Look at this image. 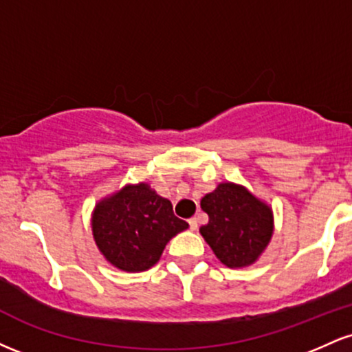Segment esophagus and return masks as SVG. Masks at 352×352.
Returning a JSON list of instances; mask_svg holds the SVG:
<instances>
[{
    "label": "esophagus",
    "instance_id": "esophagus-1",
    "mask_svg": "<svg viewBox=\"0 0 352 352\" xmlns=\"http://www.w3.org/2000/svg\"><path fill=\"white\" fill-rule=\"evenodd\" d=\"M188 225H190V230H193V232H195V230L199 228V221H197V218H195V217L190 218V220H188Z\"/></svg>",
    "mask_w": 352,
    "mask_h": 352
}]
</instances>
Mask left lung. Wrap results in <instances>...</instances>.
Returning a JSON list of instances; mask_svg holds the SVG:
<instances>
[{"instance_id": "1", "label": "left lung", "mask_w": 352, "mask_h": 352, "mask_svg": "<svg viewBox=\"0 0 352 352\" xmlns=\"http://www.w3.org/2000/svg\"><path fill=\"white\" fill-rule=\"evenodd\" d=\"M208 223L201 236L230 268L252 265L270 243L273 215L270 207L235 184H220L200 201Z\"/></svg>"}]
</instances>
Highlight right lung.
Returning <instances> with one entry per match:
<instances>
[{"label":"right lung","mask_w":352,"mask_h":352,"mask_svg":"<svg viewBox=\"0 0 352 352\" xmlns=\"http://www.w3.org/2000/svg\"><path fill=\"white\" fill-rule=\"evenodd\" d=\"M188 228L173 215L172 204L147 184L129 185L102 200L92 217V233L100 253L124 272H144L162 256L172 236Z\"/></svg>","instance_id":"add662e5"}]
</instances>
